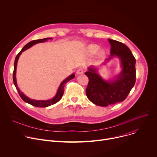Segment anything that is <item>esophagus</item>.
Wrapping results in <instances>:
<instances>
[{
    "label": "esophagus",
    "mask_w": 157,
    "mask_h": 157,
    "mask_svg": "<svg viewBox=\"0 0 157 157\" xmlns=\"http://www.w3.org/2000/svg\"><path fill=\"white\" fill-rule=\"evenodd\" d=\"M76 74L77 75H82L84 74V70L82 68H79L76 71Z\"/></svg>",
    "instance_id": "obj_1"
}]
</instances>
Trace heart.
Returning a JSON list of instances; mask_svg holds the SVG:
<instances>
[{
	"label": "heart",
	"instance_id": "1",
	"mask_svg": "<svg viewBox=\"0 0 157 157\" xmlns=\"http://www.w3.org/2000/svg\"><path fill=\"white\" fill-rule=\"evenodd\" d=\"M99 49V47L98 45H97V44H90V45L87 47V52L89 55H93L98 52ZM103 55H104L103 51H100L99 53V56H102Z\"/></svg>",
	"mask_w": 157,
	"mask_h": 157
}]
</instances>
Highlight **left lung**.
<instances>
[{
  "mask_svg": "<svg viewBox=\"0 0 157 157\" xmlns=\"http://www.w3.org/2000/svg\"><path fill=\"white\" fill-rule=\"evenodd\" d=\"M111 46L109 59L115 56L121 61L122 70L115 80L105 81L93 67H89L85 75L89 78L86 94L93 103L107 107L124 101L128 95L136 81V58L130 49L124 43L108 39Z\"/></svg>",
  "mask_w": 157,
  "mask_h": 157,
  "instance_id": "left-lung-1",
  "label": "left lung"
}]
</instances>
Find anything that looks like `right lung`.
I'll return each mask as SVG.
<instances>
[{
  "label": "right lung",
  "mask_w": 157,
  "mask_h": 157,
  "mask_svg": "<svg viewBox=\"0 0 157 157\" xmlns=\"http://www.w3.org/2000/svg\"><path fill=\"white\" fill-rule=\"evenodd\" d=\"M49 39H52V38H45L43 39H39V40H35L33 41H31L30 42L28 43L24 47V48L21 49V50L18 53V55L16 56L15 59V62H14V69H13V84L17 89V90L18 91V94L20 95V98L22 99L24 101H25L27 103H29L33 106L35 107H46L48 106H50L51 105H53L55 103H56L57 102H58L61 98H62L63 93H64V86H65V84L68 82L69 81H70L71 79H72L73 78H75V75L74 74L70 75L69 77L67 78L66 79H65L60 84L58 90L57 91V93L56 94V96H55V98H53V99H50V100H47V101H37V100H33V99H31L29 98H27L26 96H25L23 93H22L20 91L19 88L17 87V81H16V76H15V74H16V68H17V61H18V59L20 56V55H21V53L23 52L24 51L26 50L27 49L30 48L31 47H32L34 44H35L36 43H41V42H44L46 41L47 40Z\"/></svg>",
  "instance_id": "add662e5"
}]
</instances>
